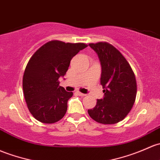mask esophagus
<instances>
[{
  "label": "esophagus",
  "mask_w": 160,
  "mask_h": 160,
  "mask_svg": "<svg viewBox=\"0 0 160 160\" xmlns=\"http://www.w3.org/2000/svg\"><path fill=\"white\" fill-rule=\"evenodd\" d=\"M77 94H78V95H80V96H81V97H85L86 96V94H84V93H80V92H77Z\"/></svg>",
  "instance_id": "esophagus-1"
}]
</instances>
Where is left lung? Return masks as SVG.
Masks as SVG:
<instances>
[{"mask_svg": "<svg viewBox=\"0 0 160 160\" xmlns=\"http://www.w3.org/2000/svg\"><path fill=\"white\" fill-rule=\"evenodd\" d=\"M98 55L102 67L100 84L104 97L95 107L88 110L93 120L102 124L122 120L132 109L137 97V80L130 65L122 53L110 43H90Z\"/></svg>", "mask_w": 160, "mask_h": 160, "instance_id": "obj_1", "label": "left lung"}]
</instances>
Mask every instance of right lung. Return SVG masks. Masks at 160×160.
Listing matches in <instances>:
<instances>
[{"instance_id":"1","label":"right lung","mask_w":160,"mask_h":160,"mask_svg":"<svg viewBox=\"0 0 160 160\" xmlns=\"http://www.w3.org/2000/svg\"><path fill=\"white\" fill-rule=\"evenodd\" d=\"M87 44L51 40L37 50L28 61L23 77V90L28 110L36 120L53 123L64 117L73 96L59 86L70 60Z\"/></svg>"}]
</instances>
